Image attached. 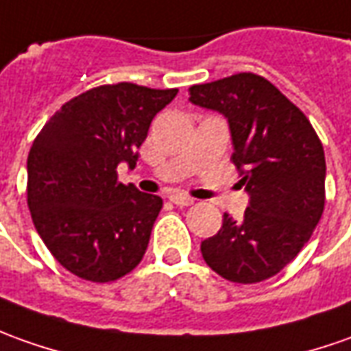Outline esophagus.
Here are the masks:
<instances>
[{"instance_id": "1", "label": "esophagus", "mask_w": 351, "mask_h": 351, "mask_svg": "<svg viewBox=\"0 0 351 351\" xmlns=\"http://www.w3.org/2000/svg\"><path fill=\"white\" fill-rule=\"evenodd\" d=\"M169 199H171L175 206H180V207L192 206V204H194V197H190V195H184V194H171L169 195Z\"/></svg>"}]
</instances>
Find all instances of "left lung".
Segmentation results:
<instances>
[{
  "label": "left lung",
  "instance_id": "left-lung-1",
  "mask_svg": "<svg viewBox=\"0 0 351 351\" xmlns=\"http://www.w3.org/2000/svg\"><path fill=\"white\" fill-rule=\"evenodd\" d=\"M194 106L226 117L232 163L250 194L244 219L223 215L202 256L217 275L254 285L307 244L325 209V152L307 117L267 78L238 73L190 90Z\"/></svg>",
  "mask_w": 351,
  "mask_h": 351
}]
</instances>
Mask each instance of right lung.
I'll use <instances>...</instances> for the list:
<instances>
[{
  "mask_svg": "<svg viewBox=\"0 0 351 351\" xmlns=\"http://www.w3.org/2000/svg\"><path fill=\"white\" fill-rule=\"evenodd\" d=\"M176 92L97 86L66 101L36 136L26 202L40 238L73 275L111 282L142 261L163 199L121 184L117 167L134 169L154 117Z\"/></svg>",
  "mask_w": 351,
  "mask_h": 351,
  "instance_id": "right-lung-1",
  "label": "right lung"
}]
</instances>
